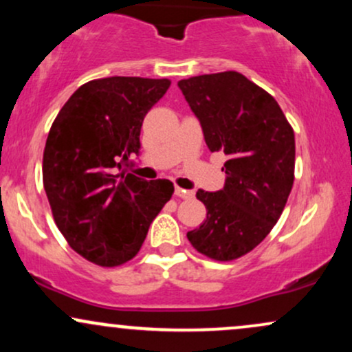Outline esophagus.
Wrapping results in <instances>:
<instances>
[{
    "label": "esophagus",
    "instance_id": "1",
    "mask_svg": "<svg viewBox=\"0 0 352 352\" xmlns=\"http://www.w3.org/2000/svg\"><path fill=\"white\" fill-rule=\"evenodd\" d=\"M175 195L179 197V199H192V197L195 195V192H193V190H185L182 187H175Z\"/></svg>",
    "mask_w": 352,
    "mask_h": 352
}]
</instances>
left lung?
Segmentation results:
<instances>
[{"instance_id": "obj_1", "label": "left lung", "mask_w": 352, "mask_h": 352, "mask_svg": "<svg viewBox=\"0 0 352 352\" xmlns=\"http://www.w3.org/2000/svg\"><path fill=\"white\" fill-rule=\"evenodd\" d=\"M210 152L228 160L223 188L199 190L207 220L187 233L197 252L232 261L276 225L294 180V132L273 96L235 71L179 80Z\"/></svg>"}]
</instances>
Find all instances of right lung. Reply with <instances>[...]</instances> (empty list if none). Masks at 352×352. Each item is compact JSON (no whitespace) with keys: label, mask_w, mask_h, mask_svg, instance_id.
Segmentation results:
<instances>
[{"label":"right lung","mask_w":352,"mask_h":352,"mask_svg":"<svg viewBox=\"0 0 352 352\" xmlns=\"http://www.w3.org/2000/svg\"><path fill=\"white\" fill-rule=\"evenodd\" d=\"M168 79L104 78L82 84L51 125L43 182L52 217L74 252L99 266L139 253L148 227L172 199L170 180L125 173L140 153L144 117Z\"/></svg>","instance_id":"1"}]
</instances>
